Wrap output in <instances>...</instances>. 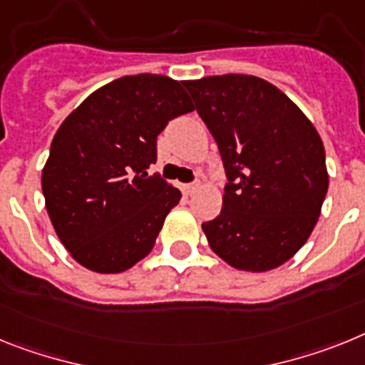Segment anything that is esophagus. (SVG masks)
<instances>
[{
    "mask_svg": "<svg viewBox=\"0 0 365 365\" xmlns=\"http://www.w3.org/2000/svg\"><path fill=\"white\" fill-rule=\"evenodd\" d=\"M198 187H200V183L198 182H195V183H185V185L182 187V191H183V195H192V192H196L198 191Z\"/></svg>",
    "mask_w": 365,
    "mask_h": 365,
    "instance_id": "obj_1",
    "label": "esophagus"
}]
</instances>
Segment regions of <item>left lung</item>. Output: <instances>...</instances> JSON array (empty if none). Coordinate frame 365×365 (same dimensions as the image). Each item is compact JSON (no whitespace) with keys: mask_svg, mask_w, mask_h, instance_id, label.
Here are the masks:
<instances>
[{"mask_svg":"<svg viewBox=\"0 0 365 365\" xmlns=\"http://www.w3.org/2000/svg\"><path fill=\"white\" fill-rule=\"evenodd\" d=\"M183 86L220 150L227 183L222 211L202 230L233 268L274 270L307 242L329 189L314 125L281 90L252 75Z\"/></svg>","mask_w":365,"mask_h":365,"instance_id":"obj_1","label":"left lung"}]
</instances>
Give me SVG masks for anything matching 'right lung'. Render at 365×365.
Wrapping results in <instances>:
<instances>
[{
  "instance_id": "add662e5",
  "label": "right lung",
  "mask_w": 365,
  "mask_h": 365,
  "mask_svg": "<svg viewBox=\"0 0 365 365\" xmlns=\"http://www.w3.org/2000/svg\"><path fill=\"white\" fill-rule=\"evenodd\" d=\"M192 110L178 81L141 73L93 91L60 125L42 191L56 235L78 264L119 274L154 248L182 192L147 169L165 126Z\"/></svg>"
}]
</instances>
